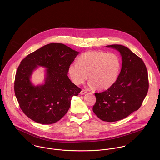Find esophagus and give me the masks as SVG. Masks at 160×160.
I'll return each instance as SVG.
<instances>
[{"mask_svg":"<svg viewBox=\"0 0 160 160\" xmlns=\"http://www.w3.org/2000/svg\"><path fill=\"white\" fill-rule=\"evenodd\" d=\"M88 92H87V91L86 90H84V89H82L81 91V92H80V94L81 95H84V94H86V93H87Z\"/></svg>","mask_w":160,"mask_h":160,"instance_id":"obj_1","label":"esophagus"}]
</instances>
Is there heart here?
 Here are the masks:
<instances>
[{"mask_svg": "<svg viewBox=\"0 0 160 160\" xmlns=\"http://www.w3.org/2000/svg\"><path fill=\"white\" fill-rule=\"evenodd\" d=\"M121 70V62L114 53L102 51L83 53L77 59V63L71 64L68 74L76 85L84 82L88 78L89 86L98 91L111 88L117 81Z\"/></svg>", "mask_w": 160, "mask_h": 160, "instance_id": "b5f03b06", "label": "heart"}]
</instances>
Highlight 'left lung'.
<instances>
[{"label":"left lung","mask_w":160,"mask_h":160,"mask_svg":"<svg viewBox=\"0 0 160 160\" xmlns=\"http://www.w3.org/2000/svg\"><path fill=\"white\" fill-rule=\"evenodd\" d=\"M118 51L122 67L118 79L109 89L95 93L93 112L104 121L122 119L140 107L148 89L147 69L143 60L125 46H107Z\"/></svg>","instance_id":"1"}]
</instances>
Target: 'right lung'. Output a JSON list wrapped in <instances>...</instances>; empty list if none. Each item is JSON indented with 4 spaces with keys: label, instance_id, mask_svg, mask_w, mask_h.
Returning a JSON list of instances; mask_svg holds the SVG:
<instances>
[{
    "label": "right lung",
    "instance_id": "1",
    "mask_svg": "<svg viewBox=\"0 0 160 160\" xmlns=\"http://www.w3.org/2000/svg\"><path fill=\"white\" fill-rule=\"evenodd\" d=\"M79 52L63 44L51 43L29 54L21 62L15 79V93L23 113L34 121L50 124L68 112L72 96L81 89L69 79V67ZM46 68L45 81L34 85L33 72Z\"/></svg>",
    "mask_w": 160,
    "mask_h": 160
}]
</instances>
